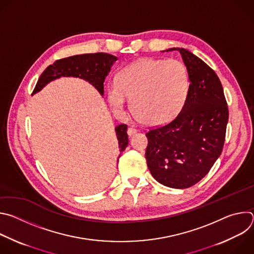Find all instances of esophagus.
Segmentation results:
<instances>
[{
  "label": "esophagus",
  "mask_w": 254,
  "mask_h": 254,
  "mask_svg": "<svg viewBox=\"0 0 254 254\" xmlns=\"http://www.w3.org/2000/svg\"><path fill=\"white\" fill-rule=\"evenodd\" d=\"M137 130L135 129V128H133V127H128L127 128V134L128 135H132L133 133H135Z\"/></svg>",
  "instance_id": "34e87169"
}]
</instances>
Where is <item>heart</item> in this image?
Returning a JSON list of instances; mask_svg holds the SVG:
<instances>
[{"label": "heart", "instance_id": "obj_1", "mask_svg": "<svg viewBox=\"0 0 254 254\" xmlns=\"http://www.w3.org/2000/svg\"><path fill=\"white\" fill-rule=\"evenodd\" d=\"M190 90L186 65L176 59L146 58L120 71L117 82L107 86V98L116 112H122L126 97L132 116L146 126L173 121L184 108Z\"/></svg>", "mask_w": 254, "mask_h": 254}]
</instances>
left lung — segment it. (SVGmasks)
<instances>
[{
	"label": "left lung",
	"instance_id": "8db88e82",
	"mask_svg": "<svg viewBox=\"0 0 254 254\" xmlns=\"http://www.w3.org/2000/svg\"><path fill=\"white\" fill-rule=\"evenodd\" d=\"M178 50L188 69L190 90L184 108L173 121L146 133V160L159 183L185 189L203 179L222 153L228 106L215 71L184 48Z\"/></svg>",
	"mask_w": 254,
	"mask_h": 254
}]
</instances>
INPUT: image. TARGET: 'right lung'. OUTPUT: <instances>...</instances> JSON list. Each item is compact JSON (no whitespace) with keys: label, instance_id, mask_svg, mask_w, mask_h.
I'll return each instance as SVG.
<instances>
[{"label":"right lung","instance_id":"add662e5","mask_svg":"<svg viewBox=\"0 0 254 254\" xmlns=\"http://www.w3.org/2000/svg\"><path fill=\"white\" fill-rule=\"evenodd\" d=\"M117 60L118 58L116 56L102 52L74 55L58 59L43 71L32 92V95L40 91L48 82L61 76L83 78L96 87L100 94H103L104 79L108 72L111 71V67ZM127 129V126L125 124L116 127L120 153H123L127 147L128 138Z\"/></svg>","mask_w":254,"mask_h":254}]
</instances>
